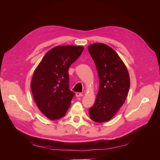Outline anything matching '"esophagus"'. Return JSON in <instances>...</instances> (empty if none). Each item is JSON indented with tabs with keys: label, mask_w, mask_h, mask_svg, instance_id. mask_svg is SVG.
<instances>
[{
	"label": "esophagus",
	"mask_w": 160,
	"mask_h": 160,
	"mask_svg": "<svg viewBox=\"0 0 160 160\" xmlns=\"http://www.w3.org/2000/svg\"><path fill=\"white\" fill-rule=\"evenodd\" d=\"M75 95H76V97H82L83 96V94L82 93H80V92H76V94H75Z\"/></svg>",
	"instance_id": "esophagus-1"
}]
</instances>
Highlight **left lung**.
I'll return each mask as SVG.
<instances>
[{
    "mask_svg": "<svg viewBox=\"0 0 160 160\" xmlns=\"http://www.w3.org/2000/svg\"><path fill=\"white\" fill-rule=\"evenodd\" d=\"M88 51L99 79L96 101L89 109V113L95 122H107L126 101L130 88L129 73L117 53L107 44L95 43L89 46Z\"/></svg>",
    "mask_w": 160,
    "mask_h": 160,
    "instance_id": "8db88e82",
    "label": "left lung"
}]
</instances>
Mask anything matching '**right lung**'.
<instances>
[{
	"label": "right lung",
	"instance_id": "1",
	"mask_svg": "<svg viewBox=\"0 0 160 160\" xmlns=\"http://www.w3.org/2000/svg\"><path fill=\"white\" fill-rule=\"evenodd\" d=\"M82 46H58L45 54L35 69L31 89L39 109L51 120L63 117L75 95L69 90L68 69L82 54Z\"/></svg>",
	"mask_w": 160,
	"mask_h": 160
}]
</instances>
